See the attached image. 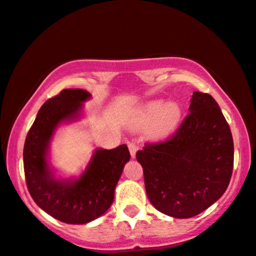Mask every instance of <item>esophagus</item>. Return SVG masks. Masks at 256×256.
Instances as JSON below:
<instances>
[{"label": "esophagus", "instance_id": "obj_1", "mask_svg": "<svg viewBox=\"0 0 256 256\" xmlns=\"http://www.w3.org/2000/svg\"><path fill=\"white\" fill-rule=\"evenodd\" d=\"M128 150H130L131 158H136V152H137V146L134 143H128Z\"/></svg>", "mask_w": 256, "mask_h": 256}]
</instances>
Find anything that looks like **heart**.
Returning a JSON list of instances; mask_svg holds the SVG:
<instances>
[{
    "label": "heart",
    "mask_w": 256,
    "mask_h": 256,
    "mask_svg": "<svg viewBox=\"0 0 256 256\" xmlns=\"http://www.w3.org/2000/svg\"><path fill=\"white\" fill-rule=\"evenodd\" d=\"M182 120V107L176 101L152 98L142 104L134 113L132 130L148 128V138L154 142L167 140L178 130Z\"/></svg>",
    "instance_id": "heart-1"
}]
</instances>
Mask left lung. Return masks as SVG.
Segmentation results:
<instances>
[{
	"label": "left lung",
	"mask_w": 256,
	"mask_h": 256,
	"mask_svg": "<svg viewBox=\"0 0 256 256\" xmlns=\"http://www.w3.org/2000/svg\"><path fill=\"white\" fill-rule=\"evenodd\" d=\"M190 114L173 138L137 152L146 196L174 218L202 214L224 194L232 174L234 142L211 95L193 92Z\"/></svg>",
	"instance_id": "left-lung-1"
}]
</instances>
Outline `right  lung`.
<instances>
[{"instance_id":"1","label":"right lung","mask_w":256,"mask_h":256,"mask_svg":"<svg viewBox=\"0 0 256 256\" xmlns=\"http://www.w3.org/2000/svg\"><path fill=\"white\" fill-rule=\"evenodd\" d=\"M84 89H64L39 110L24 146V168L30 194L46 214L68 224H87L110 208L125 164L126 144L112 150L96 148L80 175L62 176L51 164L50 148L60 126L78 122L86 101Z\"/></svg>"}]
</instances>
